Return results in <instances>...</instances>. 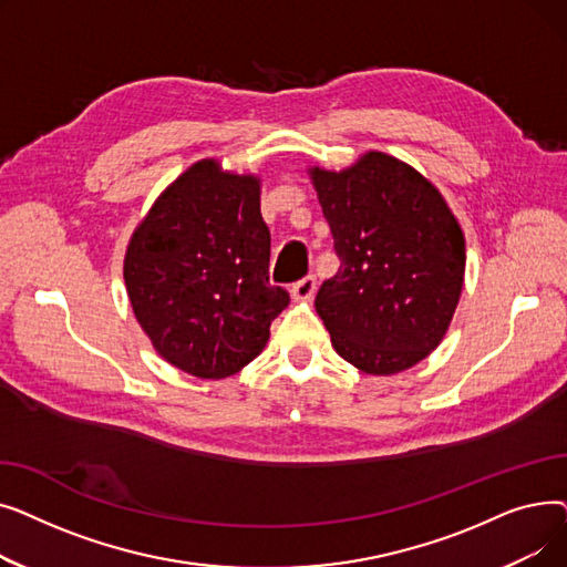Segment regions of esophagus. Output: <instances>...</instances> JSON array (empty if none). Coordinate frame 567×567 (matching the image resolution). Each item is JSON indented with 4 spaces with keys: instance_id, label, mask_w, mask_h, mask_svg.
<instances>
[{
    "instance_id": "34e87169",
    "label": "esophagus",
    "mask_w": 567,
    "mask_h": 567,
    "mask_svg": "<svg viewBox=\"0 0 567 567\" xmlns=\"http://www.w3.org/2000/svg\"><path fill=\"white\" fill-rule=\"evenodd\" d=\"M315 291H317V280L308 276L291 287V299L296 303H310L315 299Z\"/></svg>"
}]
</instances>
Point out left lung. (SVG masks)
I'll return each mask as SVG.
<instances>
[{
	"label": "left lung",
	"instance_id": "left-lung-1",
	"mask_svg": "<svg viewBox=\"0 0 567 567\" xmlns=\"http://www.w3.org/2000/svg\"><path fill=\"white\" fill-rule=\"evenodd\" d=\"M308 174L340 257L315 299L333 349L374 377L413 368L441 344L462 296L455 214L430 178L383 152Z\"/></svg>",
	"mask_w": 567,
	"mask_h": 567
}]
</instances>
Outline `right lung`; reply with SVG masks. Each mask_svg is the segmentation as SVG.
<instances>
[{"label": "right lung", "instance_id": "right-lung-1", "mask_svg": "<svg viewBox=\"0 0 567 567\" xmlns=\"http://www.w3.org/2000/svg\"><path fill=\"white\" fill-rule=\"evenodd\" d=\"M259 195L257 174L202 158L156 197L128 241L133 315L161 359L197 379L241 372L289 306V293L268 285Z\"/></svg>", "mask_w": 567, "mask_h": 567}]
</instances>
